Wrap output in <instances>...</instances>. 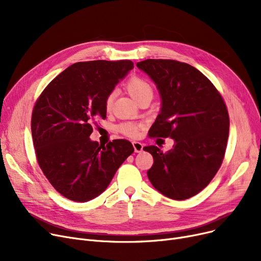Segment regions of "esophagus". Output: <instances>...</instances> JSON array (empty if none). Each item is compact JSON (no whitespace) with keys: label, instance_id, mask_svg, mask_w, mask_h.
Wrapping results in <instances>:
<instances>
[{"label":"esophagus","instance_id":"34e87169","mask_svg":"<svg viewBox=\"0 0 261 261\" xmlns=\"http://www.w3.org/2000/svg\"><path fill=\"white\" fill-rule=\"evenodd\" d=\"M132 145H133V148H134V151L136 153H140V152L143 151V147L144 146H143L142 143H140V142H133Z\"/></svg>","mask_w":261,"mask_h":261}]
</instances>
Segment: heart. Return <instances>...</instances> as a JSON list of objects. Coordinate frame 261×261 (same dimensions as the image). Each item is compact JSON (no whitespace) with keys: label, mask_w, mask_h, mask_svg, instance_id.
<instances>
[{"label":"heart","mask_w":261,"mask_h":261,"mask_svg":"<svg viewBox=\"0 0 261 261\" xmlns=\"http://www.w3.org/2000/svg\"><path fill=\"white\" fill-rule=\"evenodd\" d=\"M126 90L138 102L145 97L152 98V95H153V88L151 84H150V82L145 78L136 76V75L132 76L126 82ZM113 100H114V93L112 92L110 93L105 99V108L106 110H108V111L112 108ZM118 130L122 134L130 136V138H134V136L139 134L140 127L132 122H125V123H121V125L118 127Z\"/></svg>","instance_id":"heart-1"}]
</instances>
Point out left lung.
I'll return each mask as SVG.
<instances>
[{"label": "left lung", "instance_id": "left-lung-1", "mask_svg": "<svg viewBox=\"0 0 261 261\" xmlns=\"http://www.w3.org/2000/svg\"><path fill=\"white\" fill-rule=\"evenodd\" d=\"M136 66L154 81L162 98L149 136L174 140L165 153L156 146L144 147L153 156L149 181L170 199L194 197L223 162L229 130L226 105L212 81L190 64L147 59Z\"/></svg>", "mask_w": 261, "mask_h": 261}]
</instances>
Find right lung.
Instances as JSON below:
<instances>
[{"mask_svg":"<svg viewBox=\"0 0 261 261\" xmlns=\"http://www.w3.org/2000/svg\"><path fill=\"white\" fill-rule=\"evenodd\" d=\"M134 67L130 60L77 62L54 78L37 99L32 135L41 170L60 195L87 202L109 186L133 153L127 140L92 142L95 119L107 116L105 99Z\"/></svg>","mask_w":261,"mask_h":261,"instance_id":"1","label":"right lung"}]
</instances>
